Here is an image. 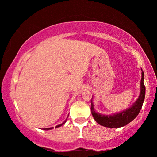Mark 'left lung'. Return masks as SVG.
Masks as SVG:
<instances>
[{
    "mask_svg": "<svg viewBox=\"0 0 157 157\" xmlns=\"http://www.w3.org/2000/svg\"><path fill=\"white\" fill-rule=\"evenodd\" d=\"M142 71V69H141ZM144 74L141 72V91L139 98L135 101L134 104L129 108L126 109L121 112L114 113L113 115H104L96 112L94 109V104L91 101V114L95 119V121L100 125L108 128H119L127 125L131 121H132L139 114L141 107H142L145 98V86L144 84Z\"/></svg>",
    "mask_w": 157,
    "mask_h": 157,
    "instance_id": "left-lung-1",
    "label": "left lung"
}]
</instances>
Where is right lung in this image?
<instances>
[{"instance_id": "add662e5", "label": "right lung", "mask_w": 157, "mask_h": 157, "mask_svg": "<svg viewBox=\"0 0 157 157\" xmlns=\"http://www.w3.org/2000/svg\"><path fill=\"white\" fill-rule=\"evenodd\" d=\"M66 121H64V122H63V123H62L61 124H59V125H58V126H56V128L60 127V126H62V125H63V124H65V123H66ZM52 128H53V127H51V128H44V130H50V129H52Z\"/></svg>"}]
</instances>
